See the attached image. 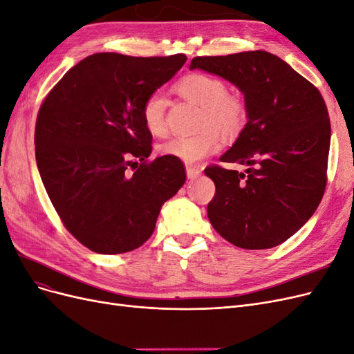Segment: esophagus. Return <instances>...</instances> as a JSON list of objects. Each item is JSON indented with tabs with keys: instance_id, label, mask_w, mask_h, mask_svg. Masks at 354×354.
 Returning <instances> with one entry per match:
<instances>
[{
	"instance_id": "obj_1",
	"label": "esophagus",
	"mask_w": 354,
	"mask_h": 354,
	"mask_svg": "<svg viewBox=\"0 0 354 354\" xmlns=\"http://www.w3.org/2000/svg\"><path fill=\"white\" fill-rule=\"evenodd\" d=\"M201 173H202V168L199 167H192V165L186 167V174L189 178H196Z\"/></svg>"
}]
</instances>
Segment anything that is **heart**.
<instances>
[{
    "instance_id": "obj_1",
    "label": "heart",
    "mask_w": 354,
    "mask_h": 354,
    "mask_svg": "<svg viewBox=\"0 0 354 354\" xmlns=\"http://www.w3.org/2000/svg\"><path fill=\"white\" fill-rule=\"evenodd\" d=\"M178 93L185 99L202 108V133L190 137H173L159 145L162 156H171L186 164H198L199 160L220 152L226 136H236L248 120L245 102L236 94L229 93L227 84L216 75L195 72L181 78L177 84ZM167 100L160 93H151L142 104V120L146 130L155 137L167 134Z\"/></svg>"
}]
</instances>
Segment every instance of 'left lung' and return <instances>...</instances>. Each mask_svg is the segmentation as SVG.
Masks as SVG:
<instances>
[{
  "label": "left lung",
  "instance_id": "1",
  "mask_svg": "<svg viewBox=\"0 0 354 354\" xmlns=\"http://www.w3.org/2000/svg\"><path fill=\"white\" fill-rule=\"evenodd\" d=\"M233 82L243 93L248 122L220 160L245 173L209 165L216 183L208 218L243 250L283 243L313 216L326 187L330 122L315 85L267 51L199 56L190 69Z\"/></svg>",
  "mask_w": 354,
  "mask_h": 354
}]
</instances>
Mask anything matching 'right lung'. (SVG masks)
<instances>
[{"label":"right lung","instance_id":"right-lung-1","mask_svg":"<svg viewBox=\"0 0 354 354\" xmlns=\"http://www.w3.org/2000/svg\"><path fill=\"white\" fill-rule=\"evenodd\" d=\"M186 59L97 53L63 75L41 104L35 124L41 180L63 226L94 252L142 246L162 203L185 185L180 159H147L152 134L142 104Z\"/></svg>","mask_w":354,"mask_h":354}]
</instances>
